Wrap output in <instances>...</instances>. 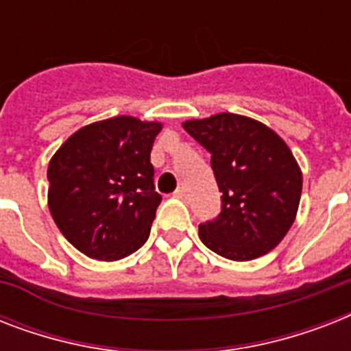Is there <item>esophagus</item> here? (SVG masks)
<instances>
[{
    "label": "esophagus",
    "instance_id": "34e87169",
    "mask_svg": "<svg viewBox=\"0 0 351 351\" xmlns=\"http://www.w3.org/2000/svg\"><path fill=\"white\" fill-rule=\"evenodd\" d=\"M175 197L176 198H186V189H184V187H178V189L175 191Z\"/></svg>",
    "mask_w": 351,
    "mask_h": 351
}]
</instances>
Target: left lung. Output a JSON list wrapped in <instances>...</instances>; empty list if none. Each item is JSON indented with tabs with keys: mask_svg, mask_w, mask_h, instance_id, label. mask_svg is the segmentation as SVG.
Listing matches in <instances>:
<instances>
[{
	"mask_svg": "<svg viewBox=\"0 0 351 351\" xmlns=\"http://www.w3.org/2000/svg\"><path fill=\"white\" fill-rule=\"evenodd\" d=\"M182 125L211 153L222 191V211L198 226L200 240L237 262L277 247L293 224L302 193V171L288 143L262 121L233 112Z\"/></svg>",
	"mask_w": 351,
	"mask_h": 351,
	"instance_id": "8db88e82",
	"label": "left lung"
}]
</instances>
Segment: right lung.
Wrapping results in <instances>:
<instances>
[{"label":"right lung","instance_id":"1","mask_svg":"<svg viewBox=\"0 0 351 351\" xmlns=\"http://www.w3.org/2000/svg\"><path fill=\"white\" fill-rule=\"evenodd\" d=\"M160 131V121L107 118L73 132L49 162L52 219L89 258L120 261L149 239L162 202L151 164Z\"/></svg>","mask_w":351,"mask_h":351}]
</instances>
